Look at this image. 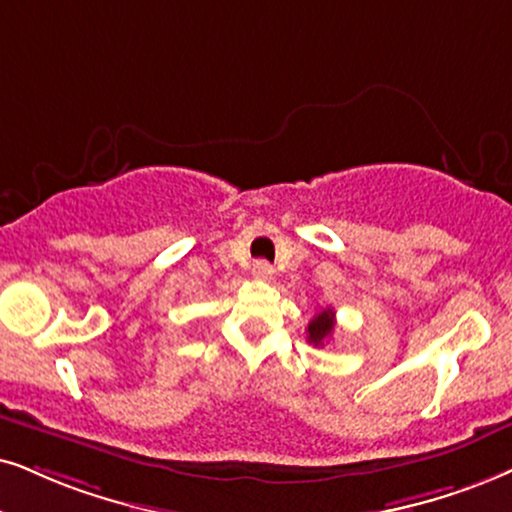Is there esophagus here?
Segmentation results:
<instances>
[{
  "label": "esophagus",
  "mask_w": 512,
  "mask_h": 512,
  "mask_svg": "<svg viewBox=\"0 0 512 512\" xmlns=\"http://www.w3.org/2000/svg\"><path fill=\"white\" fill-rule=\"evenodd\" d=\"M271 274H274V267H271L269 262L257 260L255 264H252V276L255 278H269Z\"/></svg>",
  "instance_id": "esophagus-1"
}]
</instances>
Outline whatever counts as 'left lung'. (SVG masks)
Masks as SVG:
<instances>
[{"label": "left lung", "instance_id": "8db88e82", "mask_svg": "<svg viewBox=\"0 0 512 512\" xmlns=\"http://www.w3.org/2000/svg\"><path fill=\"white\" fill-rule=\"evenodd\" d=\"M333 328H335V312L331 307L321 309L319 314H314V319L309 321V326H307L309 345L323 347V342L331 340Z\"/></svg>", "mask_w": 512, "mask_h": 512}]
</instances>
